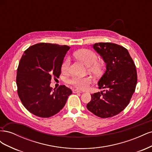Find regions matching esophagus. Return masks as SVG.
I'll use <instances>...</instances> for the list:
<instances>
[{"label": "esophagus", "mask_w": 152, "mask_h": 152, "mask_svg": "<svg viewBox=\"0 0 152 152\" xmlns=\"http://www.w3.org/2000/svg\"><path fill=\"white\" fill-rule=\"evenodd\" d=\"M81 93V91L78 89H73V93Z\"/></svg>", "instance_id": "obj_1"}]
</instances>
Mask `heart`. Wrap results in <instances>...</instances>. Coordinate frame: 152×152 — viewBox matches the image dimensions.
<instances>
[{"mask_svg":"<svg viewBox=\"0 0 152 152\" xmlns=\"http://www.w3.org/2000/svg\"><path fill=\"white\" fill-rule=\"evenodd\" d=\"M74 56L88 66L87 68L89 72L93 73V74L99 75L103 72L104 68L103 63L98 60L97 55L93 50L87 49H82L75 52ZM70 63V58H65L61 65V71L63 72H68ZM68 82L78 89H86L92 82V79L90 77H72L68 79Z\"/></svg>","mask_w":152,"mask_h":152,"instance_id":"1","label":"heart"}]
</instances>
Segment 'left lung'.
Segmentation results:
<instances>
[{"label":"left lung","mask_w":152,"mask_h":152,"mask_svg":"<svg viewBox=\"0 0 152 152\" xmlns=\"http://www.w3.org/2000/svg\"><path fill=\"white\" fill-rule=\"evenodd\" d=\"M93 48L107 63V70L98 82V88L106 90L91 94L87 108L99 117H112L126 108L134 93L136 65L127 49L120 45L99 42Z\"/></svg>","instance_id":"8db88e82"}]
</instances>
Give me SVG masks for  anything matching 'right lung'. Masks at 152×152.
Here are the masks:
<instances>
[{"label":"right lung","mask_w":152,"mask_h":152,"mask_svg":"<svg viewBox=\"0 0 152 152\" xmlns=\"http://www.w3.org/2000/svg\"><path fill=\"white\" fill-rule=\"evenodd\" d=\"M70 47L39 43L24 52L18 67L17 92L22 104L35 115L48 118L58 113L72 93L65 85L53 91V77L59 78L64 57Z\"/></svg>","instance_id":"1"}]
</instances>
